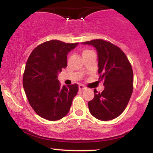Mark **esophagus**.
Instances as JSON below:
<instances>
[{"mask_svg":"<svg viewBox=\"0 0 153 153\" xmlns=\"http://www.w3.org/2000/svg\"><path fill=\"white\" fill-rule=\"evenodd\" d=\"M78 88H79V90H80V91H82V90H84V89L86 88V87L83 85H79Z\"/></svg>","mask_w":153,"mask_h":153,"instance_id":"esophagus-1","label":"esophagus"}]
</instances>
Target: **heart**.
I'll return each mask as SVG.
<instances>
[{"mask_svg": "<svg viewBox=\"0 0 153 153\" xmlns=\"http://www.w3.org/2000/svg\"><path fill=\"white\" fill-rule=\"evenodd\" d=\"M93 51L91 50H88V49H85V50H82V57H84V56H85L86 54H90L91 52H92Z\"/></svg>", "mask_w": 153, "mask_h": 153, "instance_id": "heart-1", "label": "heart"}]
</instances>
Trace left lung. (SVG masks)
<instances>
[{
  "label": "left lung",
  "mask_w": 153,
  "mask_h": 153,
  "mask_svg": "<svg viewBox=\"0 0 153 153\" xmlns=\"http://www.w3.org/2000/svg\"><path fill=\"white\" fill-rule=\"evenodd\" d=\"M83 45H93L98 52L99 79L104 90L94 89V98L88 101L91 114L101 121L117 118L127 107L133 91V71L124 52L114 44L97 39Z\"/></svg>",
  "instance_id": "obj_1"
}]
</instances>
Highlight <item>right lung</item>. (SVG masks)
I'll return each instance as SVG.
<instances>
[{
    "instance_id": "add662e5",
    "label": "right lung",
    "mask_w": 153,
    "mask_h": 153,
    "mask_svg": "<svg viewBox=\"0 0 153 153\" xmlns=\"http://www.w3.org/2000/svg\"><path fill=\"white\" fill-rule=\"evenodd\" d=\"M78 43L50 40L31 52L23 75V86L29 104L39 117L57 121L68 114L78 84L61 87L57 75L67 67V54Z\"/></svg>"
}]
</instances>
